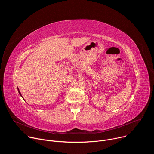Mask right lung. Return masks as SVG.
<instances>
[{
  "mask_svg": "<svg viewBox=\"0 0 154 154\" xmlns=\"http://www.w3.org/2000/svg\"><path fill=\"white\" fill-rule=\"evenodd\" d=\"M17 90H18V92H19V94H20V96L23 97V96H22V95H21V94H20V91H19V89H17Z\"/></svg>",
  "mask_w": 154,
  "mask_h": 154,
  "instance_id": "obj_1",
  "label": "right lung"
}]
</instances>
